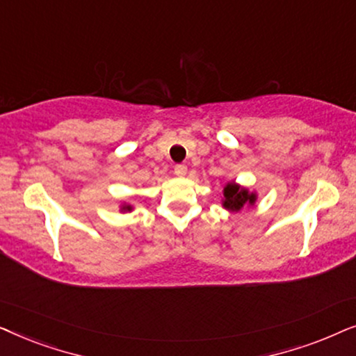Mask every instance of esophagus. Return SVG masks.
<instances>
[{"label": "esophagus", "instance_id": "34e87169", "mask_svg": "<svg viewBox=\"0 0 356 356\" xmlns=\"http://www.w3.org/2000/svg\"><path fill=\"white\" fill-rule=\"evenodd\" d=\"M188 173V167L184 163H178L175 165V175H178V177H184V175Z\"/></svg>", "mask_w": 356, "mask_h": 356}]
</instances>
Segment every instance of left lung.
<instances>
[{
    "label": "left lung",
    "mask_w": 356,
    "mask_h": 356,
    "mask_svg": "<svg viewBox=\"0 0 356 356\" xmlns=\"http://www.w3.org/2000/svg\"><path fill=\"white\" fill-rule=\"evenodd\" d=\"M223 197H225L223 199V207L233 212L240 211L246 202L252 204L256 201V194H250L246 189L236 186L233 183H228L223 189Z\"/></svg>",
    "instance_id": "8db88e82"
}]
</instances>
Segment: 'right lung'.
Returning a JSON list of instances; mask_svg holds the SVG:
<instances>
[{
  "label": "right lung",
  "instance_id": "add662e5",
  "mask_svg": "<svg viewBox=\"0 0 356 356\" xmlns=\"http://www.w3.org/2000/svg\"><path fill=\"white\" fill-rule=\"evenodd\" d=\"M123 209H126V211H131V206H126V207H123Z\"/></svg>",
  "mask_w": 356,
  "mask_h": 356
}]
</instances>
